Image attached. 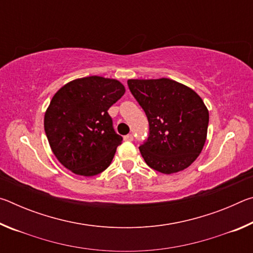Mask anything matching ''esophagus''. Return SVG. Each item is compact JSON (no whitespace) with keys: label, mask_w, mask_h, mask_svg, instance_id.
Here are the masks:
<instances>
[{"label":"esophagus","mask_w":253,"mask_h":253,"mask_svg":"<svg viewBox=\"0 0 253 253\" xmlns=\"http://www.w3.org/2000/svg\"><path fill=\"white\" fill-rule=\"evenodd\" d=\"M124 139L127 140V142H131V140L134 139V137H132L131 134H128V135H126L125 137H124Z\"/></svg>","instance_id":"1"}]
</instances>
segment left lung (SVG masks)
<instances>
[{"label": "left lung", "instance_id": "1", "mask_svg": "<svg viewBox=\"0 0 253 253\" xmlns=\"http://www.w3.org/2000/svg\"><path fill=\"white\" fill-rule=\"evenodd\" d=\"M129 90L149 123L144 161L163 174L187 169L207 140L209 110L193 89L169 78L128 79Z\"/></svg>", "mask_w": 253, "mask_h": 253}]
</instances>
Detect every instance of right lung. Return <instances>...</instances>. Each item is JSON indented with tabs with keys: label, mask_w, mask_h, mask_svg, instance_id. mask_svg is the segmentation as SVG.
I'll return each mask as SVG.
<instances>
[{
	"label": "right lung",
	"mask_w": 253,
	"mask_h": 253,
	"mask_svg": "<svg viewBox=\"0 0 253 253\" xmlns=\"http://www.w3.org/2000/svg\"><path fill=\"white\" fill-rule=\"evenodd\" d=\"M126 89L117 79L91 76L62 85L44 114V130L57 160L81 176L108 168L123 137L113 128L110 106Z\"/></svg>",
	"instance_id": "obj_1"
}]
</instances>
